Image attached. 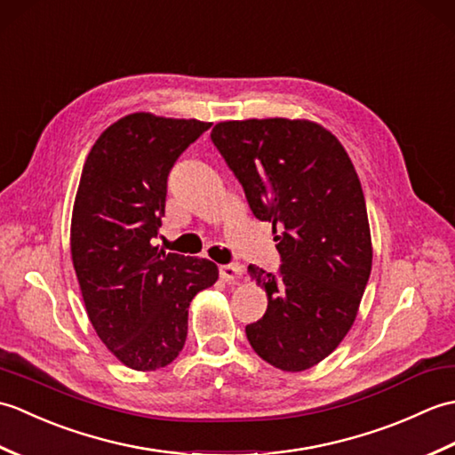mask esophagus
<instances>
[{
  "instance_id": "obj_1",
  "label": "esophagus",
  "mask_w": 455,
  "mask_h": 455,
  "mask_svg": "<svg viewBox=\"0 0 455 455\" xmlns=\"http://www.w3.org/2000/svg\"><path fill=\"white\" fill-rule=\"evenodd\" d=\"M219 274H220L222 279H225V282H233V279L243 275V266H240V264L220 266V267H219Z\"/></svg>"
}]
</instances>
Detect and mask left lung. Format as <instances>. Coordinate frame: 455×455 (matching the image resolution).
<instances>
[{"label":"left lung","mask_w":455,"mask_h":455,"mask_svg":"<svg viewBox=\"0 0 455 455\" xmlns=\"http://www.w3.org/2000/svg\"><path fill=\"white\" fill-rule=\"evenodd\" d=\"M211 140L254 217L272 222L282 258L277 274L248 266L267 293L264 316L246 326L248 342L279 370H308L352 328L371 274L370 222L354 164L334 134L311 121H225Z\"/></svg>","instance_id":"8db88e82"}]
</instances>
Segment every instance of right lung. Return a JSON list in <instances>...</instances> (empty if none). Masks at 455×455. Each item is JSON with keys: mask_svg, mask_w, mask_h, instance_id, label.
<instances>
[{"mask_svg": "<svg viewBox=\"0 0 455 455\" xmlns=\"http://www.w3.org/2000/svg\"><path fill=\"white\" fill-rule=\"evenodd\" d=\"M211 123L132 113L113 123L84 164L70 248L90 321L137 371L172 363L188 338V308L219 269L152 244L173 164Z\"/></svg>", "mask_w": 455, "mask_h": 455, "instance_id": "right-lung-1", "label": "right lung"}]
</instances>
